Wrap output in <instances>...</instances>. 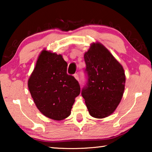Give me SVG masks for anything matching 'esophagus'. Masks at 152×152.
Returning a JSON list of instances; mask_svg holds the SVG:
<instances>
[{
  "label": "esophagus",
  "mask_w": 152,
  "mask_h": 152,
  "mask_svg": "<svg viewBox=\"0 0 152 152\" xmlns=\"http://www.w3.org/2000/svg\"><path fill=\"white\" fill-rule=\"evenodd\" d=\"M74 77H75V78L78 81H80V78H79V76L78 74H74Z\"/></svg>",
  "instance_id": "1"
}]
</instances>
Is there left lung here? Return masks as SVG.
<instances>
[{"label":"left lung","instance_id":"8db88e82","mask_svg":"<svg viewBox=\"0 0 152 152\" xmlns=\"http://www.w3.org/2000/svg\"><path fill=\"white\" fill-rule=\"evenodd\" d=\"M86 83L81 91L90 115L107 117L122 99L125 76L122 66L101 43H93L84 53Z\"/></svg>","mask_w":152,"mask_h":152}]
</instances>
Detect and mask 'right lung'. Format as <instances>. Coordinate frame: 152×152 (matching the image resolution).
I'll return each mask as SVG.
<instances>
[{
  "instance_id": "1",
  "label": "right lung",
  "mask_w": 152,
  "mask_h": 152,
  "mask_svg": "<svg viewBox=\"0 0 152 152\" xmlns=\"http://www.w3.org/2000/svg\"><path fill=\"white\" fill-rule=\"evenodd\" d=\"M68 64L61 55L42 51L28 81V87L37 109L53 120L68 117L80 92L73 76L67 74Z\"/></svg>"
}]
</instances>
